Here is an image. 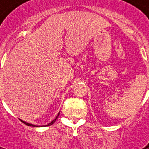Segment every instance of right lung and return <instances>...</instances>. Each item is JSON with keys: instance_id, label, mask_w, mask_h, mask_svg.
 <instances>
[{"instance_id": "add662e5", "label": "right lung", "mask_w": 149, "mask_h": 149, "mask_svg": "<svg viewBox=\"0 0 149 149\" xmlns=\"http://www.w3.org/2000/svg\"><path fill=\"white\" fill-rule=\"evenodd\" d=\"M58 115H59V113H58V115L56 116V118H55V119H54V120H52V121H51V122H50L49 124H48V125H45V126H50V125H52V124H53V123L55 122V121H56V119H57V118H58ZM22 121L23 123H24V124H25V125H28V126H32V127H40V126H36V125H32V124H29V123H28V122H25V121H24V120H22Z\"/></svg>"}]
</instances>
